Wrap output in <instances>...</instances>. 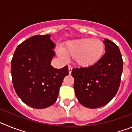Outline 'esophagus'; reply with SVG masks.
Masks as SVG:
<instances>
[{"instance_id":"1","label":"esophagus","mask_w":132,"mask_h":132,"mask_svg":"<svg viewBox=\"0 0 132 132\" xmlns=\"http://www.w3.org/2000/svg\"><path fill=\"white\" fill-rule=\"evenodd\" d=\"M68 69H69V75H71V74L72 69H73V68H72L71 66H69V68H68Z\"/></svg>"}]
</instances>
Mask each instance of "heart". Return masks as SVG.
Listing matches in <instances>:
<instances>
[{
  "label": "heart",
  "mask_w": 132,
  "mask_h": 132,
  "mask_svg": "<svg viewBox=\"0 0 132 132\" xmlns=\"http://www.w3.org/2000/svg\"><path fill=\"white\" fill-rule=\"evenodd\" d=\"M61 50L58 52L59 56L73 57L77 65L88 67L97 63L102 58L105 46L100 39L81 38L67 42Z\"/></svg>",
  "instance_id": "1"
}]
</instances>
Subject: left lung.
<instances>
[{
    "instance_id": "8db88e82",
    "label": "left lung",
    "mask_w": 132,
    "mask_h": 132,
    "mask_svg": "<svg viewBox=\"0 0 132 132\" xmlns=\"http://www.w3.org/2000/svg\"><path fill=\"white\" fill-rule=\"evenodd\" d=\"M105 52L95 65L73 69L74 89L82 106L97 108L112 101L118 90L123 70V60L118 45L104 39Z\"/></svg>"
}]
</instances>
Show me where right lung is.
<instances>
[{
    "label": "right lung",
    "instance_id": "add662e5",
    "mask_svg": "<svg viewBox=\"0 0 132 132\" xmlns=\"http://www.w3.org/2000/svg\"><path fill=\"white\" fill-rule=\"evenodd\" d=\"M55 44L50 35H36L16 48L11 61L14 88L23 102L37 109L55 102L68 66L55 69L51 65Z\"/></svg>",
    "mask_w": 132,
    "mask_h": 132
}]
</instances>
